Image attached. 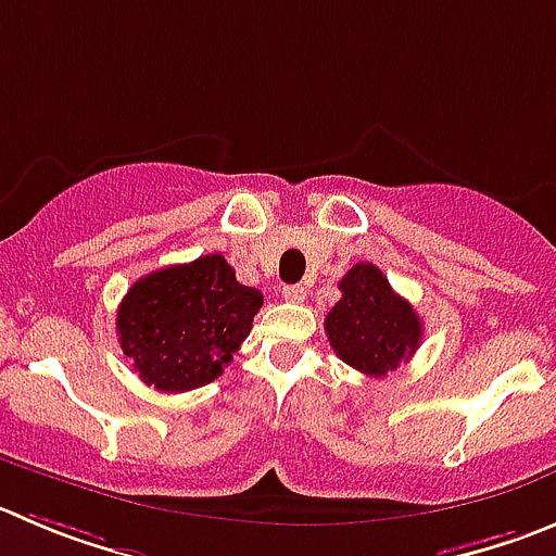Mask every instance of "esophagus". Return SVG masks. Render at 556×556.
<instances>
[{
	"mask_svg": "<svg viewBox=\"0 0 556 556\" xmlns=\"http://www.w3.org/2000/svg\"><path fill=\"white\" fill-rule=\"evenodd\" d=\"M281 298L287 300V303H303V300H305V289L303 287H283L281 289Z\"/></svg>",
	"mask_w": 556,
	"mask_h": 556,
	"instance_id": "obj_1",
	"label": "esophagus"
}]
</instances>
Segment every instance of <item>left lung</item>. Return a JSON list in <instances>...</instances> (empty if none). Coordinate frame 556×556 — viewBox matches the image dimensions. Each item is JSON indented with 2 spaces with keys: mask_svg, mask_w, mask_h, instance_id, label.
<instances>
[{
  "mask_svg": "<svg viewBox=\"0 0 556 556\" xmlns=\"http://www.w3.org/2000/svg\"><path fill=\"white\" fill-rule=\"evenodd\" d=\"M341 300L327 314L325 330L332 352L366 377H388L417 352L422 321L393 292L382 269L354 264L338 283Z\"/></svg>",
  "mask_w": 556,
  "mask_h": 556,
  "instance_id": "1",
  "label": "left lung"
}]
</instances>
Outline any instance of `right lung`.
<instances>
[{
	"label": "right lung",
	"mask_w": 556,
	"mask_h": 556,
	"mask_svg": "<svg viewBox=\"0 0 556 556\" xmlns=\"http://www.w3.org/2000/svg\"><path fill=\"white\" fill-rule=\"evenodd\" d=\"M262 303L220 253H207L139 278L116 311V336L141 382L185 393L224 374Z\"/></svg>",
	"instance_id": "add662e5"
}]
</instances>
